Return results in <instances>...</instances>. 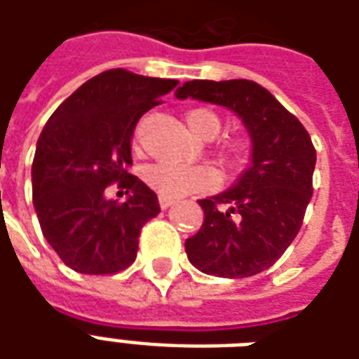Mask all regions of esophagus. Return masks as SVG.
Here are the masks:
<instances>
[{
    "label": "esophagus",
    "instance_id": "1",
    "mask_svg": "<svg viewBox=\"0 0 359 359\" xmlns=\"http://www.w3.org/2000/svg\"><path fill=\"white\" fill-rule=\"evenodd\" d=\"M159 205H161V210H167V208L175 205V200H172V198H165V196H159Z\"/></svg>",
    "mask_w": 359,
    "mask_h": 359
}]
</instances>
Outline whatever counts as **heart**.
Returning a JSON list of instances; mask_svg holds the SVG:
<instances>
[{
	"label": "heart",
	"mask_w": 359,
	"mask_h": 359,
	"mask_svg": "<svg viewBox=\"0 0 359 359\" xmlns=\"http://www.w3.org/2000/svg\"><path fill=\"white\" fill-rule=\"evenodd\" d=\"M184 118H187V126L190 128V133L198 136V138H203V140H210L221 130V117L215 111L205 109V107L188 111ZM138 140H140V133H136V136H134L136 146H138ZM246 149H248L246 140L233 138V140L223 144L221 154H223V159L226 163L238 165L244 161ZM144 179L148 182V187L151 190H156L159 196L180 198V196L188 194V192L211 188L213 182H215V175H213L210 167H203V165L184 167V165L161 161V163L149 165L146 172H144Z\"/></svg>",
	"instance_id": "b5f03b06"
}]
</instances>
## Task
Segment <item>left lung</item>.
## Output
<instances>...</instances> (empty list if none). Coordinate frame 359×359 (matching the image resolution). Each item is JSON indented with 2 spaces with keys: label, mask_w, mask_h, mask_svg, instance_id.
Returning <instances> with one entry per match:
<instances>
[{
  "label": "left lung",
  "mask_w": 359,
  "mask_h": 359,
  "mask_svg": "<svg viewBox=\"0 0 359 359\" xmlns=\"http://www.w3.org/2000/svg\"><path fill=\"white\" fill-rule=\"evenodd\" d=\"M177 97L225 105L252 136V165L223 194L203 198L202 229L184 242L196 269L244 278L271 267L302 229L313 194L316 148L308 130L257 82L190 81Z\"/></svg>",
  "instance_id": "8db88e82"
}]
</instances>
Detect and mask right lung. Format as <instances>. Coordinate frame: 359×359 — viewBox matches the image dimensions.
<instances>
[{
	"label": "right lung",
	"instance_id": "1",
	"mask_svg": "<svg viewBox=\"0 0 359 359\" xmlns=\"http://www.w3.org/2000/svg\"><path fill=\"white\" fill-rule=\"evenodd\" d=\"M179 81L126 69L95 74L53 111L32 163V200L46 241L86 275H113L136 259L142 226L161 211L156 192L126 171L140 117ZM111 184L130 194L109 201Z\"/></svg>",
	"mask_w": 359,
	"mask_h": 359
}]
</instances>
